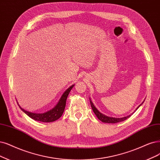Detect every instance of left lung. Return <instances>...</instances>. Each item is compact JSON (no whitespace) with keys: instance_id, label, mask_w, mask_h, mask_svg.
Returning <instances> with one entry per match:
<instances>
[{"instance_id":"8db88e82","label":"left lung","mask_w":160,"mask_h":160,"mask_svg":"<svg viewBox=\"0 0 160 160\" xmlns=\"http://www.w3.org/2000/svg\"><path fill=\"white\" fill-rule=\"evenodd\" d=\"M90 104H91V107L92 108V110L93 111V113L96 114V115L97 116V117L98 118V119L100 120L101 121L103 122H107V123H117V122H121L126 120L127 119H128V117H130L131 116V115H129L127 117H124L122 118H115V117H108L106 116L102 113H100V112L96 109V108L94 106L93 103H92V102L91 101V99L90 98ZM143 103V102L142 103V104ZM140 104L138 107L137 108V109L140 107V106L142 105ZM136 109V110H137Z\"/></svg>"}]
</instances>
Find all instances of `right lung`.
<instances>
[{
    "label": "right lung",
    "mask_w": 160,
    "mask_h": 160,
    "mask_svg": "<svg viewBox=\"0 0 160 160\" xmlns=\"http://www.w3.org/2000/svg\"><path fill=\"white\" fill-rule=\"evenodd\" d=\"M74 84L72 86H71L69 87L68 89L64 92V93L62 95L60 100L57 104V105L54 108H52V109L49 110V111H47L46 113H31V112L27 111L22 109L20 106L19 105L20 108L24 112V113L29 116V117H31L32 119L38 121H41V122H53L57 119H58L60 118L63 112L64 111L65 106H66V101L67 97L68 96V94L70 92V90H72V88L74 87Z\"/></svg>",
    "instance_id": "right-lung-1"
}]
</instances>
